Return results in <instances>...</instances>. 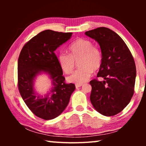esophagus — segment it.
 Wrapping results in <instances>:
<instances>
[{
    "mask_svg": "<svg viewBox=\"0 0 146 146\" xmlns=\"http://www.w3.org/2000/svg\"><path fill=\"white\" fill-rule=\"evenodd\" d=\"M82 86V84H76L75 85V87H76V88H80V87H81V86Z\"/></svg>",
    "mask_w": 146,
    "mask_h": 146,
    "instance_id": "esophagus-1",
    "label": "esophagus"
}]
</instances>
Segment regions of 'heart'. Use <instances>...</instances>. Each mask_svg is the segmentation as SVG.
I'll list each match as a JSON object with an SVG mask.
<instances>
[{
	"label": "heart",
	"mask_w": 146,
	"mask_h": 146,
	"mask_svg": "<svg viewBox=\"0 0 146 146\" xmlns=\"http://www.w3.org/2000/svg\"><path fill=\"white\" fill-rule=\"evenodd\" d=\"M70 54L60 52L58 61L64 73L70 74L78 61L80 69L75 71L68 78V81L76 84H82L89 80L93 71L99 70L102 63V54L100 49L85 38H78L70 46Z\"/></svg>",
	"instance_id": "heart-1"
}]
</instances>
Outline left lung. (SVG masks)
<instances>
[{
    "mask_svg": "<svg viewBox=\"0 0 146 146\" xmlns=\"http://www.w3.org/2000/svg\"><path fill=\"white\" fill-rule=\"evenodd\" d=\"M85 35L97 42L102 54L97 76L104 80L90 81L91 102L100 114L115 115L126 107L134 93L137 76L134 59L122 38L111 29L100 27Z\"/></svg>",
    "mask_w": 146,
    "mask_h": 146,
    "instance_id": "left-lung-1",
    "label": "left lung"
}]
</instances>
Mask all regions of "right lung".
I'll return each mask as SVG.
<instances>
[{"label": "right lung", "instance_id": "right-lung-1", "mask_svg": "<svg viewBox=\"0 0 146 146\" xmlns=\"http://www.w3.org/2000/svg\"><path fill=\"white\" fill-rule=\"evenodd\" d=\"M72 33L47 29L35 36L22 49L18 60L19 92L28 108L36 117L51 120L58 117L68 105L73 84H66L55 51L71 38ZM46 74L51 88L42 95L34 88L37 76Z\"/></svg>", "mask_w": 146, "mask_h": 146}]
</instances>
